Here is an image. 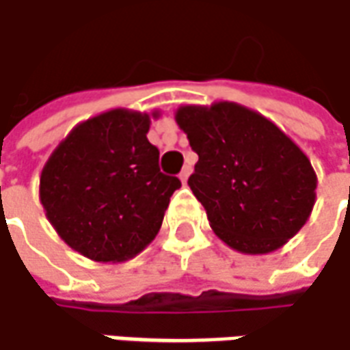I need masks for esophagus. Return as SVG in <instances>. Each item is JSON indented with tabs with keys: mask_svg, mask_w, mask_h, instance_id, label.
Returning <instances> with one entry per match:
<instances>
[{
	"mask_svg": "<svg viewBox=\"0 0 350 350\" xmlns=\"http://www.w3.org/2000/svg\"><path fill=\"white\" fill-rule=\"evenodd\" d=\"M189 174H191V166H184V168H182V172H180V180H182V184L187 182Z\"/></svg>",
	"mask_w": 350,
	"mask_h": 350,
	"instance_id": "1",
	"label": "esophagus"
}]
</instances>
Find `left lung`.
<instances>
[{"mask_svg":"<svg viewBox=\"0 0 350 350\" xmlns=\"http://www.w3.org/2000/svg\"><path fill=\"white\" fill-rule=\"evenodd\" d=\"M176 122L199 155L187 185L228 247L266 255L306 224L318 178L308 157L272 120L216 101L182 105Z\"/></svg>","mask_w":350,"mask_h":350,"instance_id":"obj_1","label":"left lung"}]
</instances>
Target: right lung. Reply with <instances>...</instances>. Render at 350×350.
<instances>
[{
    "instance_id": "right-lung-1",
    "label": "right lung",
    "mask_w": 350,
    "mask_h": 350,
    "mask_svg": "<svg viewBox=\"0 0 350 350\" xmlns=\"http://www.w3.org/2000/svg\"><path fill=\"white\" fill-rule=\"evenodd\" d=\"M151 115L111 109L76 124L40 176L45 216L70 249L95 262H124L161 230L180 180L159 168Z\"/></svg>"
}]
</instances>
